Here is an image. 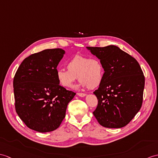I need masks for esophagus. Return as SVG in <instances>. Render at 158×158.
<instances>
[{
  "instance_id": "obj_1",
  "label": "esophagus",
  "mask_w": 158,
  "mask_h": 158,
  "mask_svg": "<svg viewBox=\"0 0 158 158\" xmlns=\"http://www.w3.org/2000/svg\"><path fill=\"white\" fill-rule=\"evenodd\" d=\"M77 95H78L79 96H80V97H84V96H86V94H84V93H78Z\"/></svg>"
}]
</instances>
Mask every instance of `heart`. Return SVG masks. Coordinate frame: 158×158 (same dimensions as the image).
<instances>
[{
	"mask_svg": "<svg viewBox=\"0 0 158 158\" xmlns=\"http://www.w3.org/2000/svg\"><path fill=\"white\" fill-rule=\"evenodd\" d=\"M67 68L58 69L56 73L58 83L66 88L72 87L77 77L81 86L93 89L100 85L104 78L103 65L97 58L75 55L67 62Z\"/></svg>",
	"mask_w": 158,
	"mask_h": 158,
	"instance_id": "1",
	"label": "heart"
}]
</instances>
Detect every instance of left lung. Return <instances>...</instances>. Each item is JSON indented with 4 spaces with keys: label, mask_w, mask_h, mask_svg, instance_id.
<instances>
[{
    "label": "left lung",
    "mask_w": 158,
    "mask_h": 158,
    "mask_svg": "<svg viewBox=\"0 0 158 158\" xmlns=\"http://www.w3.org/2000/svg\"><path fill=\"white\" fill-rule=\"evenodd\" d=\"M100 60L104 73L94 94L98 106L93 112L100 125L122 128L141 109L145 77L137 60L115 46L87 47Z\"/></svg>",
    "instance_id": "8db88e82"
}]
</instances>
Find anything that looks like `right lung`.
<instances>
[{"label": "right lung", "instance_id": "right-lung-1", "mask_svg": "<svg viewBox=\"0 0 158 158\" xmlns=\"http://www.w3.org/2000/svg\"><path fill=\"white\" fill-rule=\"evenodd\" d=\"M60 48L31 54L21 62L13 79L15 107L29 129L40 133L56 130L76 93L60 86L56 67L64 56Z\"/></svg>", "mask_w": 158, "mask_h": 158}]
</instances>
